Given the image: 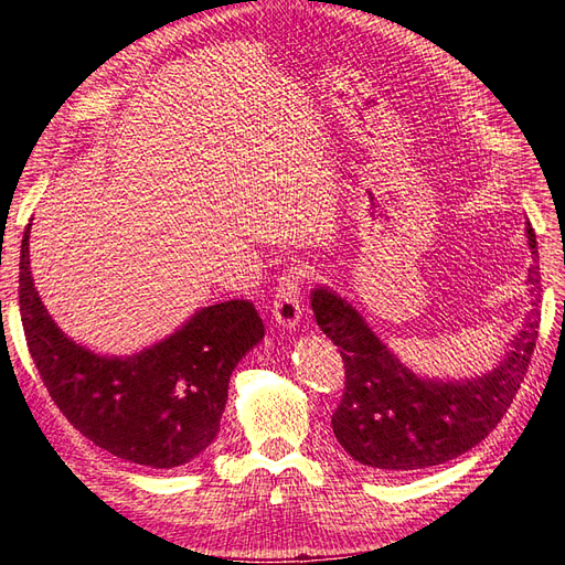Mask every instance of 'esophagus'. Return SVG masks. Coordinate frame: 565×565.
<instances>
[{
    "label": "esophagus",
    "mask_w": 565,
    "mask_h": 565,
    "mask_svg": "<svg viewBox=\"0 0 565 565\" xmlns=\"http://www.w3.org/2000/svg\"><path fill=\"white\" fill-rule=\"evenodd\" d=\"M303 276L306 273L301 268L292 266L287 273H282V278L276 287V295H273L270 311L282 330H295L301 320L303 299L299 292V285H301Z\"/></svg>",
    "instance_id": "1"
}]
</instances>
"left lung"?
Wrapping results in <instances>:
<instances>
[{
    "label": "left lung",
    "mask_w": 565,
    "mask_h": 565,
    "mask_svg": "<svg viewBox=\"0 0 565 565\" xmlns=\"http://www.w3.org/2000/svg\"><path fill=\"white\" fill-rule=\"evenodd\" d=\"M527 245L537 254L535 231ZM535 297L504 361L483 377L443 382L422 377L393 353L344 297L313 289L311 309L320 330L344 361V396L332 429L353 459L377 473H405L465 455L478 446L514 403L535 351L540 330V266L527 268Z\"/></svg>",
    "instance_id": "8db88e82"
}]
</instances>
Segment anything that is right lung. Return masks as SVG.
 Wrapping results in <instances>:
<instances>
[{
  "mask_svg": "<svg viewBox=\"0 0 565 565\" xmlns=\"http://www.w3.org/2000/svg\"><path fill=\"white\" fill-rule=\"evenodd\" d=\"M28 241L30 224L21 245V320L51 401L82 436L119 459L152 469L195 459L218 434L231 372L264 337L254 303H214L141 353L98 355L51 320L32 282Z\"/></svg>",
  "mask_w": 565,
  "mask_h": 565,
  "instance_id": "1",
  "label": "right lung"
}]
</instances>
